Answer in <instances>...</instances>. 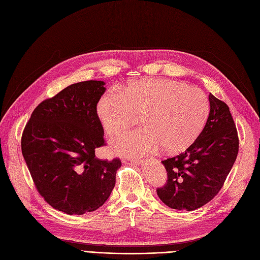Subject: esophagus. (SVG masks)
Returning a JSON list of instances; mask_svg holds the SVG:
<instances>
[{
  "label": "esophagus",
  "instance_id": "esophagus-1",
  "mask_svg": "<svg viewBox=\"0 0 260 260\" xmlns=\"http://www.w3.org/2000/svg\"><path fill=\"white\" fill-rule=\"evenodd\" d=\"M122 162L128 164V165H141L143 160L141 159H131V158H122Z\"/></svg>",
  "mask_w": 260,
  "mask_h": 260
}]
</instances>
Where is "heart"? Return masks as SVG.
<instances>
[{
  "label": "heart",
  "mask_w": 260,
  "mask_h": 260,
  "mask_svg": "<svg viewBox=\"0 0 260 260\" xmlns=\"http://www.w3.org/2000/svg\"><path fill=\"white\" fill-rule=\"evenodd\" d=\"M98 115L109 137L128 130L141 115L144 127L113 142L116 153L142 156L164 147L182 152L199 138L209 115V101L202 90L165 78H145L107 93L98 103Z\"/></svg>",
  "instance_id": "heart-1"
}]
</instances>
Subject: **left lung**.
Wrapping results in <instances>:
<instances>
[{
    "label": "left lung",
    "instance_id": "left-lung-1",
    "mask_svg": "<svg viewBox=\"0 0 260 260\" xmlns=\"http://www.w3.org/2000/svg\"><path fill=\"white\" fill-rule=\"evenodd\" d=\"M210 111L199 138L178 156L161 160L167 183L157 188L160 201L172 209L192 211L221 190L239 153V137L230 108L209 94Z\"/></svg>",
    "mask_w": 260,
    "mask_h": 260
}]
</instances>
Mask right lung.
Returning <instances> with one entry per match:
<instances>
[{"label":"right lung","instance_id":"add662e5","mask_svg":"<svg viewBox=\"0 0 260 260\" xmlns=\"http://www.w3.org/2000/svg\"><path fill=\"white\" fill-rule=\"evenodd\" d=\"M104 84L78 82L44 100L21 136L22 156L39 194L68 215H83L103 205L121 166L117 157H95V149L106 144L96 111Z\"/></svg>","mask_w":260,"mask_h":260}]
</instances>
